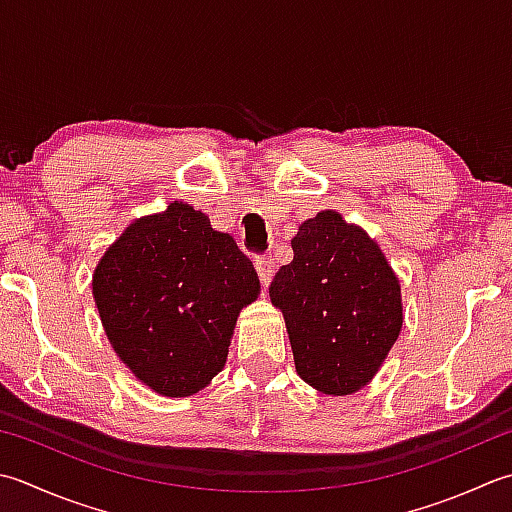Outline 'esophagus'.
Returning <instances> with one entry per match:
<instances>
[{
	"mask_svg": "<svg viewBox=\"0 0 512 512\" xmlns=\"http://www.w3.org/2000/svg\"><path fill=\"white\" fill-rule=\"evenodd\" d=\"M255 268H257V275L259 279H262V284L268 286L270 282H273V275H275V259L270 255H264V257H257L255 259Z\"/></svg>",
	"mask_w": 512,
	"mask_h": 512,
	"instance_id": "34e87169",
	"label": "esophagus"
}]
</instances>
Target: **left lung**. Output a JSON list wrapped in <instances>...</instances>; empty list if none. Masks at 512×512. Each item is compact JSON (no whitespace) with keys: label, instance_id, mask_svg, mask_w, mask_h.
<instances>
[{"label":"left lung","instance_id":"1","mask_svg":"<svg viewBox=\"0 0 512 512\" xmlns=\"http://www.w3.org/2000/svg\"><path fill=\"white\" fill-rule=\"evenodd\" d=\"M293 262L268 288L282 310L295 370L324 395L362 390L404 324L402 286L384 250L337 210H319L290 239Z\"/></svg>","mask_w":512,"mask_h":512}]
</instances>
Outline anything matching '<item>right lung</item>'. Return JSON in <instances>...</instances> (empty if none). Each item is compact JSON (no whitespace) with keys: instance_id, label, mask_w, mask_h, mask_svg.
Here are the masks:
<instances>
[{"instance_id":"1","label":"right lung","mask_w":512,"mask_h":512,"mask_svg":"<svg viewBox=\"0 0 512 512\" xmlns=\"http://www.w3.org/2000/svg\"><path fill=\"white\" fill-rule=\"evenodd\" d=\"M259 290L235 239L186 202L133 219L93 273L110 346L162 397H190L222 373L237 317Z\"/></svg>"}]
</instances>
